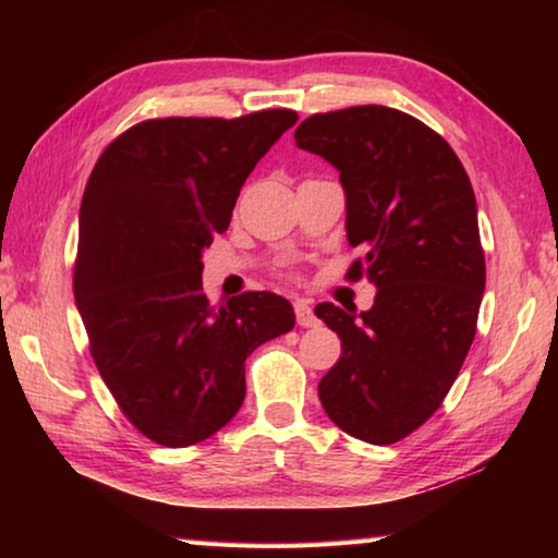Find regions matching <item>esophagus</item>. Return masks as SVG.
Masks as SVG:
<instances>
[{"label": "esophagus", "mask_w": 558, "mask_h": 558, "mask_svg": "<svg viewBox=\"0 0 558 558\" xmlns=\"http://www.w3.org/2000/svg\"><path fill=\"white\" fill-rule=\"evenodd\" d=\"M295 319H298L300 327H315L317 325V317L313 313V307H310L305 300L295 302Z\"/></svg>", "instance_id": "esophagus-1"}]
</instances>
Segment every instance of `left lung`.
Masks as SVG:
<instances>
[{
	"mask_svg": "<svg viewBox=\"0 0 558 558\" xmlns=\"http://www.w3.org/2000/svg\"><path fill=\"white\" fill-rule=\"evenodd\" d=\"M295 143L337 167L347 239L364 251L347 278L376 286L366 313L315 307L342 339L319 401L349 436L391 446L440 409L475 339L485 292L475 192L436 130L386 106L317 112Z\"/></svg>",
	"mask_w": 558,
	"mask_h": 558,
	"instance_id": "8db88e82",
	"label": "left lung"
}]
</instances>
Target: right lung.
Wrapping results in <instances>:
<instances>
[{"mask_svg":"<svg viewBox=\"0 0 558 558\" xmlns=\"http://www.w3.org/2000/svg\"><path fill=\"white\" fill-rule=\"evenodd\" d=\"M295 110L155 118L102 149L81 202L73 295L90 356L143 436L186 448L223 428L245 396V356L295 327L276 292L216 310L202 251L231 223L258 159Z\"/></svg>","mask_w":558,"mask_h":558,"instance_id":"add662e5","label":"right lung"}]
</instances>
